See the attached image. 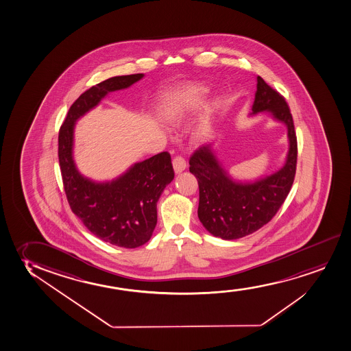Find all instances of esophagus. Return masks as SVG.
<instances>
[{
    "label": "esophagus",
    "instance_id": "34e87169",
    "mask_svg": "<svg viewBox=\"0 0 351 351\" xmlns=\"http://www.w3.org/2000/svg\"><path fill=\"white\" fill-rule=\"evenodd\" d=\"M173 167L175 173H181L187 167V164H186V160H184L183 157L178 156V157H175L173 160Z\"/></svg>",
    "mask_w": 351,
    "mask_h": 351
}]
</instances>
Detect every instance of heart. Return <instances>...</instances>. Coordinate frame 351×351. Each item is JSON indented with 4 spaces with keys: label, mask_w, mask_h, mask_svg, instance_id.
Instances as JSON below:
<instances>
[{
    "label": "heart",
    "mask_w": 351,
    "mask_h": 351,
    "mask_svg": "<svg viewBox=\"0 0 351 351\" xmlns=\"http://www.w3.org/2000/svg\"><path fill=\"white\" fill-rule=\"evenodd\" d=\"M207 91L208 89L205 86L184 84L164 93L160 101V115L164 121L181 123L202 105Z\"/></svg>",
    "instance_id": "obj_1"
}]
</instances>
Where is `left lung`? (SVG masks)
I'll list each match as a JSON object with an SVG mask.
<instances>
[{
    "label": "left lung",
    "instance_id": "left-lung-1",
    "mask_svg": "<svg viewBox=\"0 0 351 351\" xmlns=\"http://www.w3.org/2000/svg\"><path fill=\"white\" fill-rule=\"evenodd\" d=\"M251 110V115L270 114L287 128V157L278 171L255 181H237L223 168L212 144L199 147L189 160V171L199 183L197 217L210 234L225 241L245 237L268 223L286 200L295 176L298 144L285 97L257 76Z\"/></svg>",
    "mask_w": 351,
    "mask_h": 351
}]
</instances>
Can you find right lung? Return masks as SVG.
<instances>
[{"instance_id": "add662e5", "label": "right lung", "mask_w": 351, "mask_h": 351, "mask_svg": "<svg viewBox=\"0 0 351 351\" xmlns=\"http://www.w3.org/2000/svg\"><path fill=\"white\" fill-rule=\"evenodd\" d=\"M144 73L115 76L93 86L73 102L58 136L64 191L73 213L101 241L134 249L150 241L157 223V202L173 180L171 157L160 152L138 162L106 182L83 176L73 160L75 123L95 108L108 93L131 87Z\"/></svg>"}]
</instances>
